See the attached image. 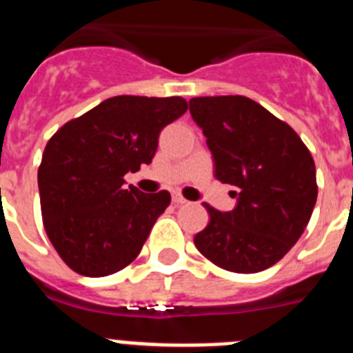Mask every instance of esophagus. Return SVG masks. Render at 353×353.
<instances>
[{
	"mask_svg": "<svg viewBox=\"0 0 353 353\" xmlns=\"http://www.w3.org/2000/svg\"><path fill=\"white\" fill-rule=\"evenodd\" d=\"M171 198H173V203L174 205H185L187 203V199L183 198V196L180 194V192H173V196H171Z\"/></svg>",
	"mask_w": 353,
	"mask_h": 353,
	"instance_id": "1",
	"label": "esophagus"
}]
</instances>
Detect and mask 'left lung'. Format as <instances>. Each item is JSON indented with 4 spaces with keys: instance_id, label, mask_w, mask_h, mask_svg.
I'll return each mask as SVG.
<instances>
[{
    "instance_id": "8db88e82",
    "label": "left lung",
    "mask_w": 353,
    "mask_h": 353,
    "mask_svg": "<svg viewBox=\"0 0 353 353\" xmlns=\"http://www.w3.org/2000/svg\"><path fill=\"white\" fill-rule=\"evenodd\" d=\"M215 179L235 187L230 212L205 205L210 221L194 236L205 258L230 272L252 274L281 260L301 239L316 203V170L299 134L242 95L194 97Z\"/></svg>"
}]
</instances>
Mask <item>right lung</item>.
<instances>
[{
    "mask_svg": "<svg viewBox=\"0 0 353 353\" xmlns=\"http://www.w3.org/2000/svg\"><path fill=\"white\" fill-rule=\"evenodd\" d=\"M185 111L182 97H111L49 139L39 168L43 228L74 272L102 277L136 260L171 196L125 189L123 176L152 162L161 130Z\"/></svg>",
    "mask_w": 353,
    "mask_h": 353,
    "instance_id": "right-lung-1",
    "label": "right lung"
}]
</instances>
